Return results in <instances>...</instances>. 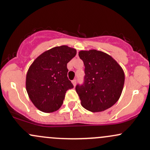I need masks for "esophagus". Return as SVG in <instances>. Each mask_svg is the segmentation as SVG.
I'll list each match as a JSON object with an SVG mask.
<instances>
[{"label":"esophagus","mask_w":150,"mask_h":150,"mask_svg":"<svg viewBox=\"0 0 150 150\" xmlns=\"http://www.w3.org/2000/svg\"><path fill=\"white\" fill-rule=\"evenodd\" d=\"M72 83L73 84L74 86H75V85H76V83H77V80H73V81H72Z\"/></svg>","instance_id":"1"}]
</instances>
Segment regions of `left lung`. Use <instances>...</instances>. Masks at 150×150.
<instances>
[{"mask_svg": "<svg viewBox=\"0 0 150 150\" xmlns=\"http://www.w3.org/2000/svg\"><path fill=\"white\" fill-rule=\"evenodd\" d=\"M79 56L85 65L83 83L76 92L84 108L100 112L118 101L123 89L125 75L121 67L109 55L97 50L81 51Z\"/></svg>", "mask_w": 150, "mask_h": 150, "instance_id": "8db88e82", "label": "left lung"}]
</instances>
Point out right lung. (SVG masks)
Returning a JSON list of instances; mask_svg holds the SVG:
<instances>
[{"label": "right lung", "instance_id": "add662e5", "mask_svg": "<svg viewBox=\"0 0 150 150\" xmlns=\"http://www.w3.org/2000/svg\"><path fill=\"white\" fill-rule=\"evenodd\" d=\"M75 55V49L56 46L41 54L30 67L26 89L38 109L51 113L62 106L67 90L74 87L67 76V64Z\"/></svg>", "mask_w": 150, "mask_h": 150}]
</instances>
